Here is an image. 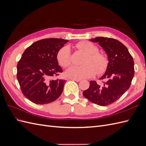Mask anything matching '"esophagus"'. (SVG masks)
<instances>
[{"label": "esophagus", "instance_id": "esophagus-1", "mask_svg": "<svg viewBox=\"0 0 146 146\" xmlns=\"http://www.w3.org/2000/svg\"><path fill=\"white\" fill-rule=\"evenodd\" d=\"M70 80H74V81H76V82H80L82 80L81 79H79V78H70Z\"/></svg>", "mask_w": 146, "mask_h": 146}]
</instances>
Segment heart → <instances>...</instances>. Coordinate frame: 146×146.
<instances>
[{"label": "heart", "mask_w": 146, "mask_h": 146, "mask_svg": "<svg viewBox=\"0 0 146 146\" xmlns=\"http://www.w3.org/2000/svg\"><path fill=\"white\" fill-rule=\"evenodd\" d=\"M79 51L85 54L81 61L82 66H73L66 70V76L74 78H86L94 76L97 72L101 74L108 67V61L104 54L99 52V48L87 41H80L75 45ZM56 59L59 64L64 68L71 63V54L68 46L61 48L57 53Z\"/></svg>", "instance_id": "1"}]
</instances>
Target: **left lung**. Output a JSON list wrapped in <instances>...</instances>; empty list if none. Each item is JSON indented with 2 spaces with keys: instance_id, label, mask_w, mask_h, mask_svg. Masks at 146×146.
Returning a JSON list of instances; mask_svg holds the SVG:
<instances>
[{
  "instance_id": "left-lung-1",
  "label": "left lung",
  "mask_w": 146,
  "mask_h": 146,
  "mask_svg": "<svg viewBox=\"0 0 146 146\" xmlns=\"http://www.w3.org/2000/svg\"><path fill=\"white\" fill-rule=\"evenodd\" d=\"M90 41L99 42L108 59L105 73L98 83L90 81L88 90L83 92L85 98L93 104L107 106L119 99L129 90L135 74L134 61L127 48L117 39L97 37Z\"/></svg>"
}]
</instances>
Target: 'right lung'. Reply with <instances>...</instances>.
<instances>
[{
  "instance_id": "add662e5",
  "label": "right lung",
  "mask_w": 146,
  "mask_h": 146,
  "mask_svg": "<svg viewBox=\"0 0 146 146\" xmlns=\"http://www.w3.org/2000/svg\"><path fill=\"white\" fill-rule=\"evenodd\" d=\"M68 40L43 39L26 48L17 65V78L23 94L32 102H52L62 93L66 80L55 79L63 69L58 65L57 53Z\"/></svg>"
}]
</instances>
